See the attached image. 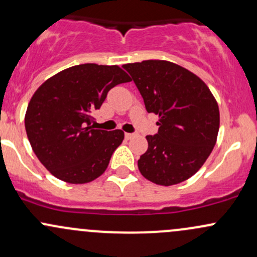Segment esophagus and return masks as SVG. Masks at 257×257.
Masks as SVG:
<instances>
[{"label":"esophagus","instance_id":"obj_1","mask_svg":"<svg viewBox=\"0 0 257 257\" xmlns=\"http://www.w3.org/2000/svg\"><path fill=\"white\" fill-rule=\"evenodd\" d=\"M134 137H137V134H135V133H125V138H126V139H133V138Z\"/></svg>","mask_w":257,"mask_h":257}]
</instances>
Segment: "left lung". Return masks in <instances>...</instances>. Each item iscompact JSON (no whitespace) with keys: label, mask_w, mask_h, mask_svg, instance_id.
I'll return each instance as SVG.
<instances>
[{"label":"left lung","mask_w":257,"mask_h":257,"mask_svg":"<svg viewBox=\"0 0 257 257\" xmlns=\"http://www.w3.org/2000/svg\"><path fill=\"white\" fill-rule=\"evenodd\" d=\"M144 98L146 111L159 115V132L138 161L140 173L159 185L193 177L213 150L219 109L206 84L176 63L148 60L124 64Z\"/></svg>","instance_id":"left-lung-1"}]
</instances>
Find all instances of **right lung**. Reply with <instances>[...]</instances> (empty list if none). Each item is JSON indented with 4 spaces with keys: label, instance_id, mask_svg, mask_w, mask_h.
<instances>
[{
    "label": "right lung",
    "instance_id": "obj_1",
    "mask_svg": "<svg viewBox=\"0 0 257 257\" xmlns=\"http://www.w3.org/2000/svg\"><path fill=\"white\" fill-rule=\"evenodd\" d=\"M132 79L118 66L85 63L51 77L33 95L25 131L36 157L56 178L84 184L106 171L120 145V129H92V113L107 92Z\"/></svg>",
    "mask_w": 257,
    "mask_h": 257
}]
</instances>
